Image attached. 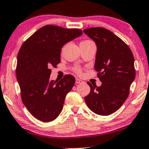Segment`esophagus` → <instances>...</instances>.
I'll return each instance as SVG.
<instances>
[{
  "instance_id": "1",
  "label": "esophagus",
  "mask_w": 149,
  "mask_h": 149,
  "mask_svg": "<svg viewBox=\"0 0 149 149\" xmlns=\"http://www.w3.org/2000/svg\"><path fill=\"white\" fill-rule=\"evenodd\" d=\"M84 81H82L81 79H79L78 78H77L76 79H75V84H83L84 83Z\"/></svg>"
}]
</instances>
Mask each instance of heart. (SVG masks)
Segmentation results:
<instances>
[{"label": "heart", "instance_id": "1", "mask_svg": "<svg viewBox=\"0 0 149 149\" xmlns=\"http://www.w3.org/2000/svg\"><path fill=\"white\" fill-rule=\"evenodd\" d=\"M92 42V41H91V40H86V41H84L82 42H86H86ZM75 71L76 72L77 74H81V70L79 69V68H76V69L75 70Z\"/></svg>", "mask_w": 149, "mask_h": 149}]
</instances>
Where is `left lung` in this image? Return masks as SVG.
Returning <instances> with one entry per match:
<instances>
[{"label": "left lung", "instance_id": "obj_1", "mask_svg": "<svg viewBox=\"0 0 149 149\" xmlns=\"http://www.w3.org/2000/svg\"><path fill=\"white\" fill-rule=\"evenodd\" d=\"M84 32L96 44L94 68L102 83L97 87L87 82L91 90L84 100L93 113L107 116L119 109L128 97L135 78L134 57L129 47L110 30L96 27Z\"/></svg>", "mask_w": 149, "mask_h": 149}]
</instances>
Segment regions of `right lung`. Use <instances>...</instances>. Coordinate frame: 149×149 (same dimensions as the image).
<instances>
[{
    "mask_svg": "<svg viewBox=\"0 0 149 149\" xmlns=\"http://www.w3.org/2000/svg\"><path fill=\"white\" fill-rule=\"evenodd\" d=\"M81 35L79 29L46 25L21 46L17 56L16 79L24 105L40 121H54L62 112L65 96L75 79L73 75H66L60 81L49 80L50 68L60 62L63 45Z\"/></svg>",
    "mask_w": 149,
    "mask_h": 149,
    "instance_id": "right-lung-1",
    "label": "right lung"
}]
</instances>
